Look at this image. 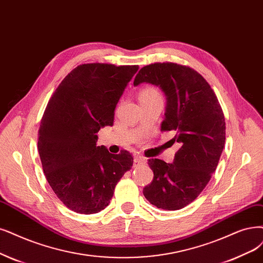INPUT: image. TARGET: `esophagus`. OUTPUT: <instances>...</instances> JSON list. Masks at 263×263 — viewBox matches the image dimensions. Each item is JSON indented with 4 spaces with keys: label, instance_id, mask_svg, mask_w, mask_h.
<instances>
[{
    "label": "esophagus",
    "instance_id": "34e87169",
    "mask_svg": "<svg viewBox=\"0 0 263 263\" xmlns=\"http://www.w3.org/2000/svg\"><path fill=\"white\" fill-rule=\"evenodd\" d=\"M134 163L135 164H143V163H145V158L142 156H135Z\"/></svg>",
    "mask_w": 263,
    "mask_h": 263
}]
</instances>
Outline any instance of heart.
<instances>
[{
  "label": "heart",
  "instance_id": "b5f03b06",
  "mask_svg": "<svg viewBox=\"0 0 263 263\" xmlns=\"http://www.w3.org/2000/svg\"><path fill=\"white\" fill-rule=\"evenodd\" d=\"M159 96L158 92L152 89V87H147V89H144L141 93H140V100H145V99H153V97H157Z\"/></svg>",
  "mask_w": 263,
  "mask_h": 263
}]
</instances>
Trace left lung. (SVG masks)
I'll list each match as a JSON object with an SVG mask.
<instances>
[{"mask_svg":"<svg viewBox=\"0 0 263 263\" xmlns=\"http://www.w3.org/2000/svg\"><path fill=\"white\" fill-rule=\"evenodd\" d=\"M149 83L166 96L161 131H172L178 143L172 163L149 159L154 180L143 194L164 210L182 209L199 195L216 171L226 143V121L216 94L194 69L173 63L143 67L134 86Z\"/></svg>","mask_w":263,"mask_h":263,"instance_id":"1","label":"left lung"}]
</instances>
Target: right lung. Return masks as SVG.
I'll return each mask as SVG.
<instances>
[{"instance_id":"add662e5","label":"right lung","mask_w":263,"mask_h":263,"mask_svg":"<svg viewBox=\"0 0 263 263\" xmlns=\"http://www.w3.org/2000/svg\"><path fill=\"white\" fill-rule=\"evenodd\" d=\"M139 66L83 64L66 76L48 102L37 149L50 186L64 205L92 215L105 209L131 169L129 152L97 146V132L114 124L115 109Z\"/></svg>"}]
</instances>
